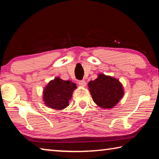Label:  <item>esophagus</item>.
<instances>
[{"label":"esophagus","mask_w":159,"mask_h":159,"mask_svg":"<svg viewBox=\"0 0 159 159\" xmlns=\"http://www.w3.org/2000/svg\"><path fill=\"white\" fill-rule=\"evenodd\" d=\"M79 84L80 86H85L86 85V82L85 80H79Z\"/></svg>","instance_id":"obj_1"}]
</instances>
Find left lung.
Returning a JSON list of instances; mask_svg holds the SVG:
<instances>
[{"mask_svg":"<svg viewBox=\"0 0 159 159\" xmlns=\"http://www.w3.org/2000/svg\"><path fill=\"white\" fill-rule=\"evenodd\" d=\"M88 87L93 101L103 109L113 108L124 94L119 80L102 74H99L95 80H90Z\"/></svg>","mask_w":159,"mask_h":159,"instance_id":"left-lung-1","label":"left lung"}]
</instances>
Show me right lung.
Returning <instances> with one entry per match:
<instances>
[{"label": "right lung", "mask_w": 159, "mask_h": 159, "mask_svg": "<svg viewBox=\"0 0 159 159\" xmlns=\"http://www.w3.org/2000/svg\"><path fill=\"white\" fill-rule=\"evenodd\" d=\"M76 85L70 80H64L59 77L49 82L43 91L45 104L50 108L61 110L69 105L72 93Z\"/></svg>", "instance_id": "right-lung-1"}]
</instances>
